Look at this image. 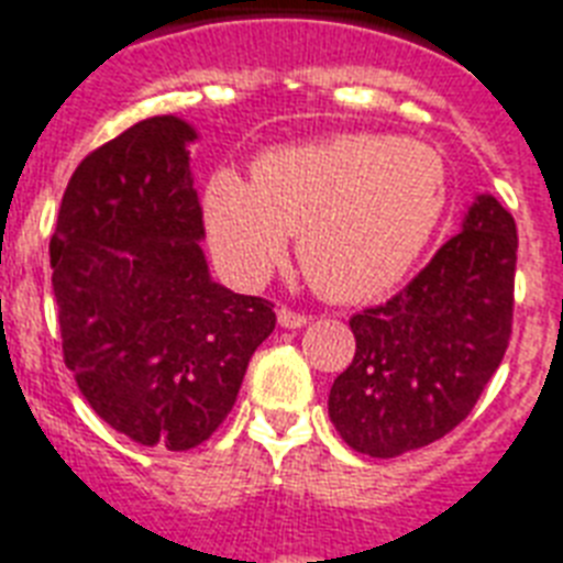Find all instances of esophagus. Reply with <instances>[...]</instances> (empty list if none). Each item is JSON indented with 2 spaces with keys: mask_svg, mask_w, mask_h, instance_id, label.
Instances as JSON below:
<instances>
[{
  "mask_svg": "<svg viewBox=\"0 0 563 563\" xmlns=\"http://www.w3.org/2000/svg\"><path fill=\"white\" fill-rule=\"evenodd\" d=\"M277 321H280V327H289V330H295V327L309 324V316L307 312H298V309L280 307L277 309Z\"/></svg>",
  "mask_w": 563,
  "mask_h": 563,
  "instance_id": "1",
  "label": "esophagus"
}]
</instances>
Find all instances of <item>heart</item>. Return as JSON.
Masks as SVG:
<instances>
[{
	"label": "heart",
	"instance_id": "heart-1",
	"mask_svg": "<svg viewBox=\"0 0 563 563\" xmlns=\"http://www.w3.org/2000/svg\"><path fill=\"white\" fill-rule=\"evenodd\" d=\"M446 201L435 145L353 131L260 154L254 180L216 172L203 216L212 254L239 286L263 280L298 233L300 268L321 295L368 300L415 265Z\"/></svg>",
	"mask_w": 563,
	"mask_h": 563
}]
</instances>
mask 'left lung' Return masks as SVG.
I'll return each mask as SVG.
<instances>
[{
	"mask_svg": "<svg viewBox=\"0 0 563 563\" xmlns=\"http://www.w3.org/2000/svg\"><path fill=\"white\" fill-rule=\"evenodd\" d=\"M515 268V216L479 195L406 289L351 318L356 353L327 402L347 446L394 459L471 415L508 351Z\"/></svg>",
	"mask_w": 563,
	"mask_h": 563,
	"instance_id": "obj_1",
	"label": "left lung"
}]
</instances>
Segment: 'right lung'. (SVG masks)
Listing matches in <instances>:
<instances>
[{"instance_id":"add662e5","label":"right lung","mask_w":563,"mask_h":563,"mask_svg":"<svg viewBox=\"0 0 563 563\" xmlns=\"http://www.w3.org/2000/svg\"><path fill=\"white\" fill-rule=\"evenodd\" d=\"M178 117L136 122L78 163L48 242L66 368L136 444L192 450L236 402L274 303L210 280Z\"/></svg>"}]
</instances>
